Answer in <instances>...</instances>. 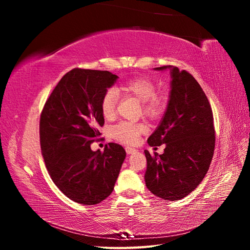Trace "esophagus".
I'll use <instances>...</instances> for the list:
<instances>
[{
    "label": "esophagus",
    "instance_id": "obj_1",
    "mask_svg": "<svg viewBox=\"0 0 250 250\" xmlns=\"http://www.w3.org/2000/svg\"><path fill=\"white\" fill-rule=\"evenodd\" d=\"M125 150H126V153L127 154H133L135 152H138V149L132 148V147H126Z\"/></svg>",
    "mask_w": 250,
    "mask_h": 250
}]
</instances>
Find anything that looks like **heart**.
<instances>
[{"instance_id":"heart-1","label":"heart","mask_w":250,"mask_h":250,"mask_svg":"<svg viewBox=\"0 0 250 250\" xmlns=\"http://www.w3.org/2000/svg\"><path fill=\"white\" fill-rule=\"evenodd\" d=\"M121 89L134 96L142 102L143 113L148 118L160 117L166 107V98L156 94V86L148 78L138 77L129 79L121 84ZM119 94L116 88H109L104 93L101 101V110L106 119L116 115ZM146 131V126L140 123L121 122L111 128V134L116 140L125 144H135L140 135Z\"/></svg>"}]
</instances>
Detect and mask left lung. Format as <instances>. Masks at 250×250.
<instances>
[{"mask_svg": "<svg viewBox=\"0 0 250 250\" xmlns=\"http://www.w3.org/2000/svg\"><path fill=\"white\" fill-rule=\"evenodd\" d=\"M170 71V93L160 124L148 139L150 146L166 145L151 156L145 150L148 190L165 200H179L193 192L208 171L215 149L213 111L199 83L186 71Z\"/></svg>", "mask_w": 250, "mask_h": 250, "instance_id": "1", "label": "left lung"}]
</instances>
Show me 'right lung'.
I'll list each match as a JSON object with an SVG mask.
<instances>
[{
    "label": "right lung",
    "mask_w": 250,
    "mask_h": 250,
    "mask_svg": "<svg viewBox=\"0 0 250 250\" xmlns=\"http://www.w3.org/2000/svg\"><path fill=\"white\" fill-rule=\"evenodd\" d=\"M108 71L74 69L60 79L41 116V148L53 183L67 198L93 206L111 194L124 163V148L90 144L104 124L101 101L118 80Z\"/></svg>",
    "instance_id": "obj_1"
}]
</instances>
